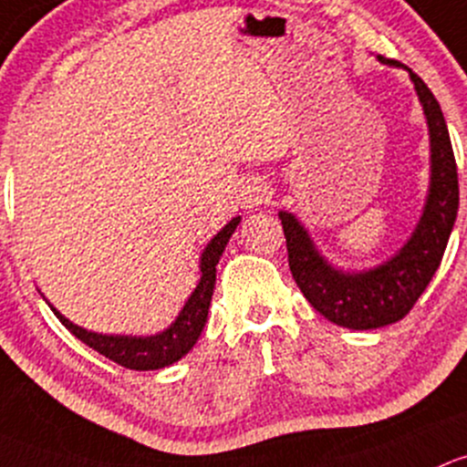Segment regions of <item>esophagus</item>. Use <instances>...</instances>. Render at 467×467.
Returning a JSON list of instances; mask_svg holds the SVG:
<instances>
[{
    "label": "esophagus",
    "mask_w": 467,
    "mask_h": 467,
    "mask_svg": "<svg viewBox=\"0 0 467 467\" xmlns=\"http://www.w3.org/2000/svg\"><path fill=\"white\" fill-rule=\"evenodd\" d=\"M267 200V186L263 184L261 180H256V177H252V180L243 182V186H240L238 191V204L243 206V209H256L258 204H263V202Z\"/></svg>",
    "instance_id": "obj_1"
}]
</instances>
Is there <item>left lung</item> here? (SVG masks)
Segmentation results:
<instances>
[{
    "label": "left lung",
    "instance_id": "left-lung-1",
    "mask_svg": "<svg viewBox=\"0 0 467 467\" xmlns=\"http://www.w3.org/2000/svg\"><path fill=\"white\" fill-rule=\"evenodd\" d=\"M382 65L410 74L430 132V186L422 213L407 243L376 267L341 269L328 261L299 218L278 211L287 243V261L296 285L319 315L350 330L396 324L411 310L441 265L459 211L454 150L439 100L410 67L378 56Z\"/></svg>",
    "mask_w": 467,
    "mask_h": 467
}]
</instances>
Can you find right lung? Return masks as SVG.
<instances>
[{"label":"right lung","instance_id":"right-lung-1","mask_svg":"<svg viewBox=\"0 0 467 467\" xmlns=\"http://www.w3.org/2000/svg\"><path fill=\"white\" fill-rule=\"evenodd\" d=\"M240 224V215L229 220L213 238L209 240L200 256V281L182 310L177 312L175 321L161 333L155 335H103L94 333V330L83 328V326L74 324L67 319L62 312H57L54 306L49 304L51 310L56 312L57 319L62 321L67 330L74 337H78L96 353L105 355L112 362L121 364V367L132 368V371H157V368L171 367L177 359L184 358L195 341L200 339L202 330H204L206 317H209L211 296H213L215 287V265H218L220 256H223L224 247H227L229 238ZM45 296V295H42Z\"/></svg>","mask_w":467,"mask_h":467}]
</instances>
